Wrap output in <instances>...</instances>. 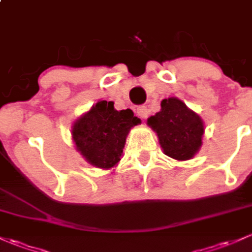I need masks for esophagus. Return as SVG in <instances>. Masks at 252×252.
Listing matches in <instances>:
<instances>
[{
	"label": "esophagus",
	"instance_id": "obj_1",
	"mask_svg": "<svg viewBox=\"0 0 252 252\" xmlns=\"http://www.w3.org/2000/svg\"><path fill=\"white\" fill-rule=\"evenodd\" d=\"M137 114L140 119H145L148 116V108L145 105H139L137 108Z\"/></svg>",
	"mask_w": 252,
	"mask_h": 252
}]
</instances>
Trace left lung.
<instances>
[{"instance_id": "obj_1", "label": "left lung", "mask_w": 252, "mask_h": 252, "mask_svg": "<svg viewBox=\"0 0 252 252\" xmlns=\"http://www.w3.org/2000/svg\"><path fill=\"white\" fill-rule=\"evenodd\" d=\"M163 153L178 161L190 159L202 147L204 124L197 113L177 97L162 99L161 110L148 119Z\"/></svg>"}]
</instances>
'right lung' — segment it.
Listing matches in <instances>:
<instances>
[{"label": "right lung", "instance_id": "right-lung-1", "mask_svg": "<svg viewBox=\"0 0 252 252\" xmlns=\"http://www.w3.org/2000/svg\"><path fill=\"white\" fill-rule=\"evenodd\" d=\"M138 124L131 109L116 110L114 102L99 101L73 124L72 138L89 163L109 169L120 161L127 134Z\"/></svg>", "mask_w": 252, "mask_h": 252}]
</instances>
